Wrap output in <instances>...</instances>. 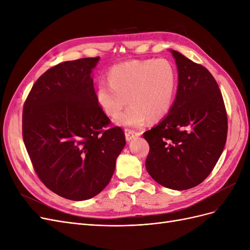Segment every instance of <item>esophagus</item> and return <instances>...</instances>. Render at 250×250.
I'll return each instance as SVG.
<instances>
[{
    "label": "esophagus",
    "mask_w": 250,
    "mask_h": 250,
    "mask_svg": "<svg viewBox=\"0 0 250 250\" xmlns=\"http://www.w3.org/2000/svg\"><path fill=\"white\" fill-rule=\"evenodd\" d=\"M141 133L140 132H137L134 130H131V129H125V138H126V141H131L133 139H135L137 137H139Z\"/></svg>",
    "instance_id": "esophagus-1"
}]
</instances>
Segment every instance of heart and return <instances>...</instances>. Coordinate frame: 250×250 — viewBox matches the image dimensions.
Returning a JSON list of instances; mask_svg holds the SVG:
<instances>
[{"label": "heart", "instance_id": "1", "mask_svg": "<svg viewBox=\"0 0 250 250\" xmlns=\"http://www.w3.org/2000/svg\"><path fill=\"white\" fill-rule=\"evenodd\" d=\"M177 75L167 59L129 60L113 65L108 80L101 79L96 87V100L109 118L120 115L123 126L142 127L148 119L158 120L169 112L176 92Z\"/></svg>", "mask_w": 250, "mask_h": 250}]
</instances>
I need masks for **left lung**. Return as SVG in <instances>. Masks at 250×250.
<instances>
[{
  "label": "left lung",
  "mask_w": 250,
  "mask_h": 250,
  "mask_svg": "<svg viewBox=\"0 0 250 250\" xmlns=\"http://www.w3.org/2000/svg\"><path fill=\"white\" fill-rule=\"evenodd\" d=\"M178 71L175 101L162 122L146 132V169L172 190L201 184L213 171L228 137V115L215 78L201 64L171 50Z\"/></svg>",
  "instance_id": "8db88e82"
}]
</instances>
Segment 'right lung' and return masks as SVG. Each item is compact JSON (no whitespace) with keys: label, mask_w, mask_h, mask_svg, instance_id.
<instances>
[{"label":"right lung","mask_w":250,"mask_h":250,"mask_svg":"<svg viewBox=\"0 0 250 250\" xmlns=\"http://www.w3.org/2000/svg\"><path fill=\"white\" fill-rule=\"evenodd\" d=\"M100 57L51 67L22 110V139L42 183L63 198H93L108 185L126 141L96 100L92 71Z\"/></svg>","instance_id":"right-lung-1"}]
</instances>
